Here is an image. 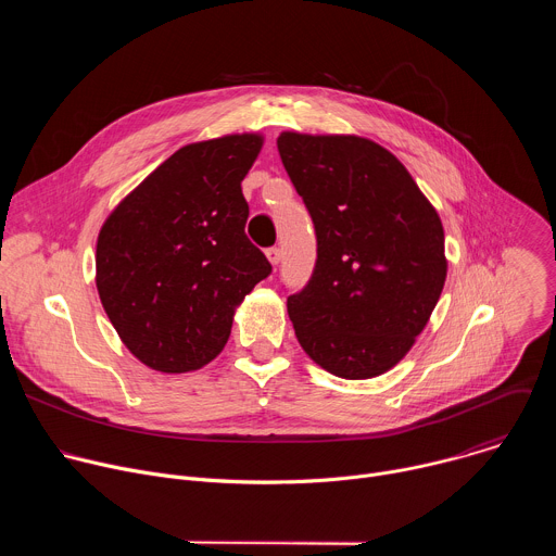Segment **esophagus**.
<instances>
[{
    "mask_svg": "<svg viewBox=\"0 0 556 556\" xmlns=\"http://www.w3.org/2000/svg\"><path fill=\"white\" fill-rule=\"evenodd\" d=\"M266 257H268V262H270L273 266H277V264L281 262V251H279L277 247H273V249L266 251Z\"/></svg>",
    "mask_w": 556,
    "mask_h": 556,
    "instance_id": "1",
    "label": "esophagus"
}]
</instances>
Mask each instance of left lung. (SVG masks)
<instances>
[{
    "label": "left lung",
    "mask_w": 556,
    "mask_h": 556,
    "mask_svg": "<svg viewBox=\"0 0 556 556\" xmlns=\"http://www.w3.org/2000/svg\"><path fill=\"white\" fill-rule=\"evenodd\" d=\"M277 149L316 232L314 273L288 296L296 341L334 376H380L405 358L442 294L440 215L374 140L283 131Z\"/></svg>",
    "instance_id": "obj_1"
}]
</instances>
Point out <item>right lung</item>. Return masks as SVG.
<instances>
[{"instance_id": "add662e5", "label": "right lung", "mask_w": 556, "mask_h": 556, "mask_svg": "<svg viewBox=\"0 0 556 556\" xmlns=\"http://www.w3.org/2000/svg\"><path fill=\"white\" fill-rule=\"evenodd\" d=\"M260 134L178 149L105 219L97 288L125 348L147 367L185 374L226 345L235 307L270 275L247 237L242 180Z\"/></svg>"}]
</instances>
